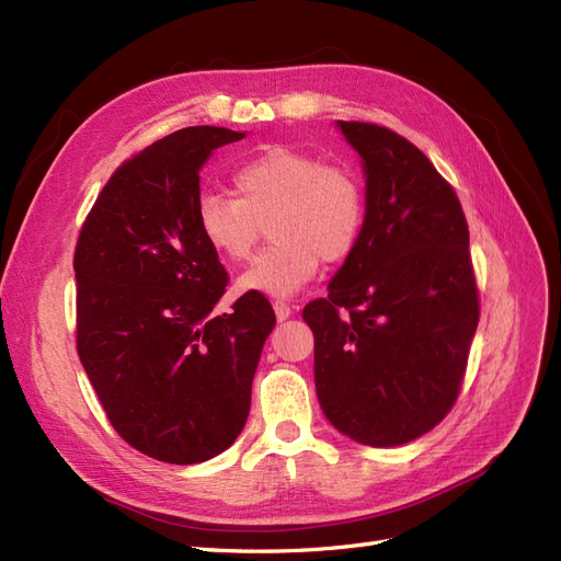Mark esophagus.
<instances>
[{"instance_id":"34e87169","label":"esophagus","mask_w":561,"mask_h":561,"mask_svg":"<svg viewBox=\"0 0 561 561\" xmlns=\"http://www.w3.org/2000/svg\"><path fill=\"white\" fill-rule=\"evenodd\" d=\"M274 311H276V318L278 320H285V318H290L293 316V307L287 301H283V299H276L274 301Z\"/></svg>"}]
</instances>
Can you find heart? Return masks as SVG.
Returning <instances> with one entry per match:
<instances>
[{
	"mask_svg": "<svg viewBox=\"0 0 561 561\" xmlns=\"http://www.w3.org/2000/svg\"><path fill=\"white\" fill-rule=\"evenodd\" d=\"M233 194L203 192L196 225L227 262H245L268 222L274 241L239 278V290L290 297L320 271L344 264L365 229V190L351 168L311 151L271 147L233 171Z\"/></svg>",
	"mask_w": 561,
	"mask_h": 561,
	"instance_id": "1",
	"label": "heart"
}]
</instances>
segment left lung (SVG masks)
<instances>
[{"instance_id":"8db88e82","label":"left lung","mask_w":561,"mask_h":561,"mask_svg":"<svg viewBox=\"0 0 561 561\" xmlns=\"http://www.w3.org/2000/svg\"><path fill=\"white\" fill-rule=\"evenodd\" d=\"M339 128L365 163V229L328 297L301 316L328 421L360 445L398 447L435 428L461 393L480 322L468 222L416 145L379 124Z\"/></svg>"}]
</instances>
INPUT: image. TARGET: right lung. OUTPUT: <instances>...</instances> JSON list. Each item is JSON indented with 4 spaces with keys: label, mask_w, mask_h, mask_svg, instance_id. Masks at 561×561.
<instances>
[{
    "label": "right lung",
    "mask_w": 561,
    "mask_h": 561,
    "mask_svg": "<svg viewBox=\"0 0 561 561\" xmlns=\"http://www.w3.org/2000/svg\"><path fill=\"white\" fill-rule=\"evenodd\" d=\"M241 138L190 126L133 154L98 194L75 248L79 360L112 428L163 463L208 461L239 437L276 325L260 295L213 313L229 274L196 225L198 171Z\"/></svg>",
    "instance_id": "1"
}]
</instances>
